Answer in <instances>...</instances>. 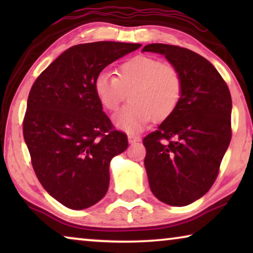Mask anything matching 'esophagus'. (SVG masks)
<instances>
[{
  "label": "esophagus",
  "mask_w": 253,
  "mask_h": 253,
  "mask_svg": "<svg viewBox=\"0 0 253 253\" xmlns=\"http://www.w3.org/2000/svg\"><path fill=\"white\" fill-rule=\"evenodd\" d=\"M127 140H129V143L130 144H133V143H136V141H139L140 140V137L139 136H136V134H129V136H127Z\"/></svg>",
  "instance_id": "34e87169"
}]
</instances>
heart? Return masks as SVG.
I'll return each mask as SVG.
<instances>
[{"label":"heart","mask_w":253,"mask_h":253,"mask_svg":"<svg viewBox=\"0 0 253 253\" xmlns=\"http://www.w3.org/2000/svg\"><path fill=\"white\" fill-rule=\"evenodd\" d=\"M94 91L108 112H116L129 96L130 102L117 113L115 123L127 132H138L152 119L162 122L174 114L182 99L183 81L174 65L137 55L117 67L115 77L108 72L96 76Z\"/></svg>","instance_id":"obj_1"}]
</instances>
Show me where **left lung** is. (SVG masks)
Here are the masks:
<instances>
[{
  "instance_id": "obj_1",
  "label": "left lung",
  "mask_w": 253,
  "mask_h": 253,
  "mask_svg": "<svg viewBox=\"0 0 253 253\" xmlns=\"http://www.w3.org/2000/svg\"><path fill=\"white\" fill-rule=\"evenodd\" d=\"M179 71L183 94L174 114L143 139L151 191L171 206L189 205L211 189L231 139V96L215 68L186 48L151 43Z\"/></svg>"
}]
</instances>
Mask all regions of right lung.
<instances>
[{"mask_svg":"<svg viewBox=\"0 0 253 253\" xmlns=\"http://www.w3.org/2000/svg\"><path fill=\"white\" fill-rule=\"evenodd\" d=\"M140 43L98 41L62 53L31 87L23 134L38 179L71 210H84L105 197L109 164L127 147L96 98L94 81L107 65Z\"/></svg>","mask_w":253,"mask_h":253,"instance_id":"right-lung-1","label":"right lung"}]
</instances>
